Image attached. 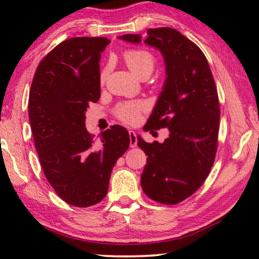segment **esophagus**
<instances>
[{
  "label": "esophagus",
  "instance_id": "34e87169",
  "mask_svg": "<svg viewBox=\"0 0 259 259\" xmlns=\"http://www.w3.org/2000/svg\"><path fill=\"white\" fill-rule=\"evenodd\" d=\"M129 137H130V147L131 148L137 147V136H136L135 131L133 130L129 131Z\"/></svg>",
  "mask_w": 259,
  "mask_h": 259
}]
</instances>
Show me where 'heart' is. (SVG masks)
<instances>
[{
    "label": "heart",
    "mask_w": 259,
    "mask_h": 259,
    "mask_svg": "<svg viewBox=\"0 0 259 259\" xmlns=\"http://www.w3.org/2000/svg\"><path fill=\"white\" fill-rule=\"evenodd\" d=\"M124 60L126 66L136 76L142 78L144 76H150L155 66V58L150 51L147 50H128L124 54ZM107 76V68L100 73V82H104ZM146 105L143 103H123L117 106L116 115L120 120L126 123H136L140 119V114L145 111Z\"/></svg>",
    "instance_id": "obj_1"
}]
</instances>
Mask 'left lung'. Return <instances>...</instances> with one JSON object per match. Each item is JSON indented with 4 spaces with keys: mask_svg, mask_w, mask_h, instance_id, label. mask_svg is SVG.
Here are the masks:
<instances>
[{
    "mask_svg": "<svg viewBox=\"0 0 259 259\" xmlns=\"http://www.w3.org/2000/svg\"><path fill=\"white\" fill-rule=\"evenodd\" d=\"M119 38L134 45L143 40L140 34ZM144 43L161 52L165 66L163 87L144 129L168 128L169 137L148 144L138 136L148 156L140 185L156 202L176 204L202 185L213 164L221 115L217 89L203 52L178 30L150 28Z\"/></svg>",
    "mask_w": 259,
    "mask_h": 259,
    "instance_id": "1",
    "label": "left lung"
}]
</instances>
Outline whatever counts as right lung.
Masks as SVG:
<instances>
[{
	"label": "right lung",
	"mask_w": 259,
	"mask_h": 259,
	"mask_svg": "<svg viewBox=\"0 0 259 259\" xmlns=\"http://www.w3.org/2000/svg\"><path fill=\"white\" fill-rule=\"evenodd\" d=\"M106 37H73L38 64L29 91L28 116L43 172L65 202L90 207L107 194L113 166L128 150V131L113 125L96 144L85 112L100 97V54Z\"/></svg>",
	"instance_id": "add662e5"
}]
</instances>
